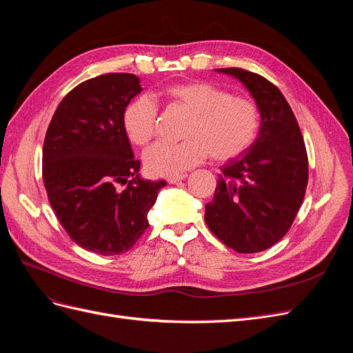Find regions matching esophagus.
I'll list each match as a JSON object with an SVG mask.
<instances>
[{"instance_id": "1", "label": "esophagus", "mask_w": 353, "mask_h": 353, "mask_svg": "<svg viewBox=\"0 0 353 353\" xmlns=\"http://www.w3.org/2000/svg\"><path fill=\"white\" fill-rule=\"evenodd\" d=\"M185 178H187V174H179V175H175V176H169L168 183L169 184H176V183H179V181H183Z\"/></svg>"}]
</instances>
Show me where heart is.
<instances>
[{"mask_svg":"<svg viewBox=\"0 0 353 353\" xmlns=\"http://www.w3.org/2000/svg\"><path fill=\"white\" fill-rule=\"evenodd\" d=\"M157 97L170 108L188 113L179 143H156L144 153V166L156 176H175L203 162L210 154L228 162L245 153L259 134L261 113L254 101L236 97L228 90L206 81L168 85ZM157 105L138 95L125 105L123 132L134 145L144 147L156 132Z\"/></svg>","mask_w":353,"mask_h":353,"instance_id":"heart-1","label":"heart"}]
</instances>
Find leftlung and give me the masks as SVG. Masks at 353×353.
Returning a JSON list of instances; mask_svg holds the SVG:
<instances>
[{
  "label": "left lung",
  "mask_w": 353,
  "mask_h": 353,
  "mask_svg": "<svg viewBox=\"0 0 353 353\" xmlns=\"http://www.w3.org/2000/svg\"><path fill=\"white\" fill-rule=\"evenodd\" d=\"M216 72L248 88L261 112V128L249 150L222 166L205 221L236 252H262L285 236L301 209L307 185L305 141L292 108L274 83L240 68Z\"/></svg>",
  "instance_id": "1"
}]
</instances>
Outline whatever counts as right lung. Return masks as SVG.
<instances>
[{"label":"right lung","instance_id":"right-lung-1","mask_svg":"<svg viewBox=\"0 0 353 353\" xmlns=\"http://www.w3.org/2000/svg\"><path fill=\"white\" fill-rule=\"evenodd\" d=\"M141 91L132 73L100 74L74 87L48 125L42 179L60 225L85 250L104 256L130 250L166 185L138 175L140 160L123 132L125 105Z\"/></svg>","mask_w":353,"mask_h":353}]
</instances>
